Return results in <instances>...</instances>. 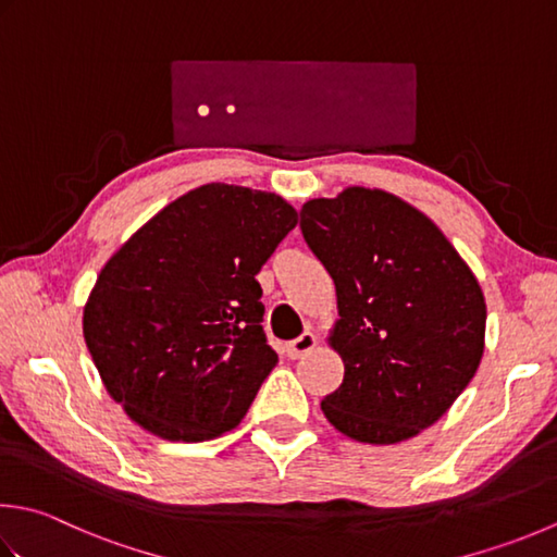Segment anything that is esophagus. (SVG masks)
I'll return each instance as SVG.
<instances>
[{
	"instance_id": "esophagus-1",
	"label": "esophagus",
	"mask_w": 557,
	"mask_h": 557,
	"mask_svg": "<svg viewBox=\"0 0 557 557\" xmlns=\"http://www.w3.org/2000/svg\"><path fill=\"white\" fill-rule=\"evenodd\" d=\"M315 347V335L313 333H309V331H304L297 341H292L289 345H287V357L289 359H299V357H304V355H309L311 350Z\"/></svg>"
}]
</instances>
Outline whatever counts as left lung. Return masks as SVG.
<instances>
[{
    "mask_svg": "<svg viewBox=\"0 0 557 557\" xmlns=\"http://www.w3.org/2000/svg\"><path fill=\"white\" fill-rule=\"evenodd\" d=\"M301 234L335 285L329 345L341 388L321 400L345 437L396 444L437 422L485 350V297L442 228L386 190L352 185L301 207Z\"/></svg>",
    "mask_w": 557,
    "mask_h": 557,
    "instance_id": "1",
    "label": "left lung"
}]
</instances>
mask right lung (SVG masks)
<instances>
[{
  "mask_svg": "<svg viewBox=\"0 0 557 557\" xmlns=\"http://www.w3.org/2000/svg\"><path fill=\"white\" fill-rule=\"evenodd\" d=\"M294 226L280 195L207 183L108 258L84 341L129 420L169 442L214 440L244 420L277 364L256 275Z\"/></svg>",
  "mask_w": 557,
  "mask_h": 557,
  "instance_id": "1",
  "label": "right lung"
}]
</instances>
